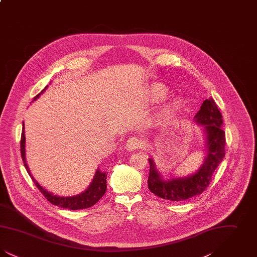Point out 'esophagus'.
<instances>
[{"instance_id":"1","label":"esophagus","mask_w":257,"mask_h":257,"mask_svg":"<svg viewBox=\"0 0 257 257\" xmlns=\"http://www.w3.org/2000/svg\"><path fill=\"white\" fill-rule=\"evenodd\" d=\"M126 148L129 151H133V150H138L144 147V143L138 138V137H131L128 139V141L126 142Z\"/></svg>"}]
</instances>
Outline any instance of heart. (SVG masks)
<instances>
[{
    "instance_id": "heart-1",
    "label": "heart",
    "mask_w": 257,
    "mask_h": 257,
    "mask_svg": "<svg viewBox=\"0 0 257 257\" xmlns=\"http://www.w3.org/2000/svg\"><path fill=\"white\" fill-rule=\"evenodd\" d=\"M151 95L154 100H161L167 95V90L165 87L160 85L152 86L151 88ZM176 102H174L172 105H175Z\"/></svg>"
}]
</instances>
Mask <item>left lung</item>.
I'll use <instances>...</instances> for the list:
<instances>
[{"label": "left lung", "instance_id": "8db88e82", "mask_svg": "<svg viewBox=\"0 0 257 257\" xmlns=\"http://www.w3.org/2000/svg\"><path fill=\"white\" fill-rule=\"evenodd\" d=\"M222 115L213 98L202 103L195 116L196 121L204 126L206 133L207 157L202 167L195 174L188 177L163 180L156 171L153 160H149L150 171L148 189L161 198L182 201L203 193L211 182L212 176L225 155V132L222 130Z\"/></svg>", "mask_w": 257, "mask_h": 257}]
</instances>
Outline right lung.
<instances>
[{
    "instance_id": "1",
    "label": "right lung",
    "mask_w": 257,
    "mask_h": 257,
    "mask_svg": "<svg viewBox=\"0 0 257 257\" xmlns=\"http://www.w3.org/2000/svg\"><path fill=\"white\" fill-rule=\"evenodd\" d=\"M44 89L40 93H42L44 91ZM40 93L37 94L34 100H36L40 95ZM20 145H21L20 146L21 157L23 160L26 170L29 172V175L31 176L32 180L37 186V189L41 192V194L45 196L47 198V200L51 202L52 204L61 208H67L69 210L85 209V208L91 207L92 205L97 203L98 201L100 200V198L105 195L106 190H107V180L106 179H107L108 172H102V171H100V170H97L95 174H94V177H93L91 183L89 184L88 188L86 189L84 193H82L78 196H69V197L68 196L67 197H65V196L61 197V196H53L51 193L47 192L46 190H44L39 184L37 183L36 179L30 173L29 168L26 164V160H25L24 122H23V130H22V135H21Z\"/></svg>"
}]
</instances>
